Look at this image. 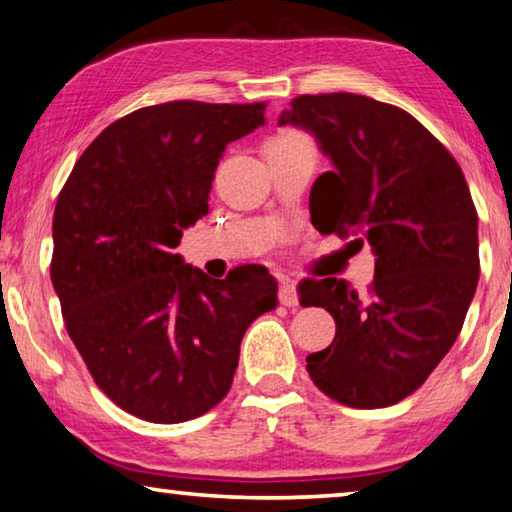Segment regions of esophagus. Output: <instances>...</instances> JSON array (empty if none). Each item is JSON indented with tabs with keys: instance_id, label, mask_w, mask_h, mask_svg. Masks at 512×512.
Returning <instances> with one entry per match:
<instances>
[{
	"instance_id": "1",
	"label": "esophagus",
	"mask_w": 512,
	"mask_h": 512,
	"mask_svg": "<svg viewBox=\"0 0 512 512\" xmlns=\"http://www.w3.org/2000/svg\"><path fill=\"white\" fill-rule=\"evenodd\" d=\"M280 302L287 307L298 305V289L296 282L289 280V277H280Z\"/></svg>"
}]
</instances>
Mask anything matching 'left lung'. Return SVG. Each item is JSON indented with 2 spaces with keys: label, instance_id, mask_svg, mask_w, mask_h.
<instances>
[{
  "label": "left lung",
  "instance_id": "1",
  "mask_svg": "<svg viewBox=\"0 0 512 512\" xmlns=\"http://www.w3.org/2000/svg\"><path fill=\"white\" fill-rule=\"evenodd\" d=\"M277 124L305 128L334 169L311 187V223L375 253V280L300 284V305L336 323L307 372L332 400H404L452 350L479 282V219L458 162L409 112L350 92L302 94Z\"/></svg>",
  "mask_w": 512,
  "mask_h": 512
}]
</instances>
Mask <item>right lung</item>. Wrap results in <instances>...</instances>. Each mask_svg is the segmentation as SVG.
Masks as SVG:
<instances>
[{"instance_id":"add662e5","label":"right lung","mask_w":512,"mask_h":512,"mask_svg":"<svg viewBox=\"0 0 512 512\" xmlns=\"http://www.w3.org/2000/svg\"><path fill=\"white\" fill-rule=\"evenodd\" d=\"M266 103L169 101L121 117L69 173L54 212L51 282L92 379L135 418L194 420L232 386L239 345L277 302L264 266L225 280L173 253L210 210L225 146Z\"/></svg>"}]
</instances>
